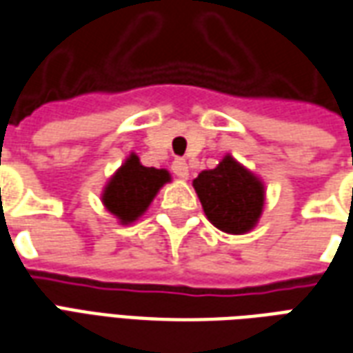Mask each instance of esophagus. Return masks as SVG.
I'll return each mask as SVG.
<instances>
[{
  "mask_svg": "<svg viewBox=\"0 0 353 353\" xmlns=\"http://www.w3.org/2000/svg\"><path fill=\"white\" fill-rule=\"evenodd\" d=\"M172 170H174V174H176L177 177H181V179H187V177H189V166H187L185 159H176V161L172 162Z\"/></svg>",
  "mask_w": 353,
  "mask_h": 353,
  "instance_id": "esophagus-1",
  "label": "esophagus"
}]
</instances>
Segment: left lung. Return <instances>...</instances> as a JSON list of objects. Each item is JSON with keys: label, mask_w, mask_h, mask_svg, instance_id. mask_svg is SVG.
Here are the masks:
<instances>
[{"label": "left lung", "mask_w": 353, "mask_h": 353, "mask_svg": "<svg viewBox=\"0 0 353 353\" xmlns=\"http://www.w3.org/2000/svg\"><path fill=\"white\" fill-rule=\"evenodd\" d=\"M192 185L208 219L223 232L242 234L259 221L265 204L263 183L229 154L217 168L200 172Z\"/></svg>", "instance_id": "left-lung-1"}]
</instances>
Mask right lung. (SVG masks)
<instances>
[{
	"label": "right lung",
	"instance_id": "obj_1",
	"mask_svg": "<svg viewBox=\"0 0 353 353\" xmlns=\"http://www.w3.org/2000/svg\"><path fill=\"white\" fill-rule=\"evenodd\" d=\"M170 181L166 170L147 168L136 154H130L103 191V204L109 212L117 215L121 223L136 221L145 212L154 194L162 185Z\"/></svg>",
	"mask_w": 353,
	"mask_h": 353
}]
</instances>
